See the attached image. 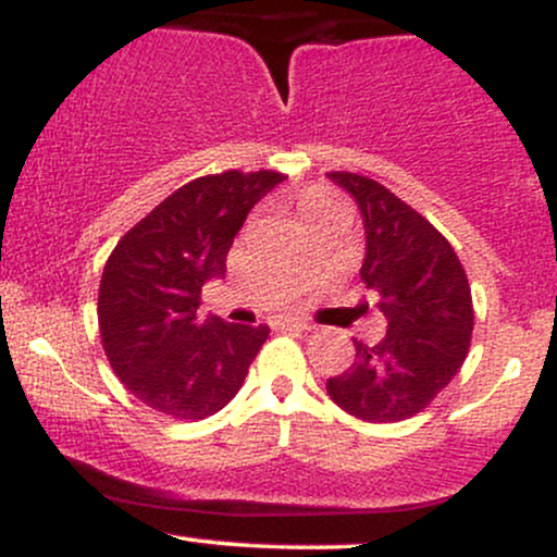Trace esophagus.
Returning a JSON list of instances; mask_svg holds the SVG:
<instances>
[{"instance_id": "1", "label": "esophagus", "mask_w": 557, "mask_h": 557, "mask_svg": "<svg viewBox=\"0 0 557 557\" xmlns=\"http://www.w3.org/2000/svg\"><path fill=\"white\" fill-rule=\"evenodd\" d=\"M274 330H298V332H311L314 327L306 322H298V319H274L272 322Z\"/></svg>"}]
</instances>
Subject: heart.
I'll use <instances>...</instances> for the list:
<instances>
[{"label": "heart", "mask_w": 557, "mask_h": 557, "mask_svg": "<svg viewBox=\"0 0 557 557\" xmlns=\"http://www.w3.org/2000/svg\"><path fill=\"white\" fill-rule=\"evenodd\" d=\"M324 201H327V196L319 194V190H306L304 198H300V207H304V212L309 214V212H314L319 203H324Z\"/></svg>", "instance_id": "obj_1"}]
</instances>
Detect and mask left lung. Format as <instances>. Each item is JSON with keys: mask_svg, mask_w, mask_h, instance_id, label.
I'll list each match as a JSON object with an SVG mask.
<instances>
[{"mask_svg": "<svg viewBox=\"0 0 557 557\" xmlns=\"http://www.w3.org/2000/svg\"><path fill=\"white\" fill-rule=\"evenodd\" d=\"M327 175L359 201L367 227L361 283L387 319L376 345L354 341L356 361L330 376L327 393L372 424L411 419L450 385L469 354V277L445 235L393 190L356 172Z\"/></svg>", "mask_w": 557, "mask_h": 557, "instance_id": "left-lung-1", "label": "left lung"}]
</instances>
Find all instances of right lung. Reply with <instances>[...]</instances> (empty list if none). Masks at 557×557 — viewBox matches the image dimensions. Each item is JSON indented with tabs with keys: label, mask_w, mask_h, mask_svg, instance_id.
Listing matches in <instances>:
<instances>
[{
	"label": "right lung",
	"mask_w": 557,
	"mask_h": 557,
	"mask_svg": "<svg viewBox=\"0 0 557 557\" xmlns=\"http://www.w3.org/2000/svg\"><path fill=\"white\" fill-rule=\"evenodd\" d=\"M283 172L225 170L185 183L136 222L107 259L99 335L112 372L144 406L198 421L235 398L270 327L201 319V287L222 277L233 238Z\"/></svg>",
	"instance_id": "1"
}]
</instances>
